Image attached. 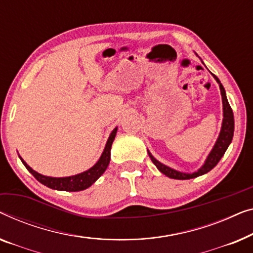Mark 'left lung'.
<instances>
[{"instance_id": "1", "label": "left lung", "mask_w": 253, "mask_h": 253, "mask_svg": "<svg viewBox=\"0 0 253 253\" xmlns=\"http://www.w3.org/2000/svg\"><path fill=\"white\" fill-rule=\"evenodd\" d=\"M212 76L214 77V79L216 80V83L219 84L220 87V91H221V97H222V106H223V119H222V126H221V130H220L219 137L216 140L214 147L210 152V155L206 158V161L204 163L201 169H199L197 172L194 173H183V172H179V170L170 169V167L164 165L161 162H158L154 156H152L150 152L148 151L149 157L151 158L152 163L155 164L156 167L161 170L163 174H165L166 176L170 177V179H177V180H188V179H194V177H197L199 175H203V174L208 173L211 170L213 167H214L216 164L219 163L220 159L227 150V148L229 147V144L232 143L233 136H234V115H233V110L230 108L228 99H227L226 96V91L225 88L220 83V80L216 78L214 74L212 73Z\"/></svg>"}]
</instances>
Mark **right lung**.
Masks as SVG:
<instances>
[{
    "label": "right lung",
    "instance_id": "add662e5",
    "mask_svg": "<svg viewBox=\"0 0 253 253\" xmlns=\"http://www.w3.org/2000/svg\"><path fill=\"white\" fill-rule=\"evenodd\" d=\"M117 129H118V128L116 127L115 129L112 130V133L110 134L108 142H106V145L104 148V151L102 152V156L99 157L98 162L96 163L94 166L90 167L89 169L86 170V172L77 174V175L66 176V177H51V176L42 175V174L35 172L34 169H32L31 167L24 162V159L21 158L20 156L19 158L20 161L23 162L25 167L30 170V173L33 174L35 179H37L39 182H41L42 184H44V186H47L48 188H51V189H55V190H64V191L84 190L87 189V188H89L91 184L105 172L106 167H108L110 163V158H111V145L113 143V140H115L116 137Z\"/></svg>",
    "mask_w": 253,
    "mask_h": 253
}]
</instances>
